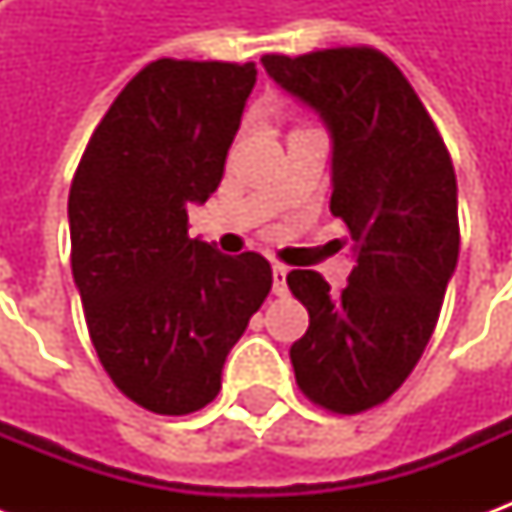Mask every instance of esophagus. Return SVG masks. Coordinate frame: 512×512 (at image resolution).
Returning <instances> with one entry per match:
<instances>
[{"label":"esophagus","instance_id":"34e87169","mask_svg":"<svg viewBox=\"0 0 512 512\" xmlns=\"http://www.w3.org/2000/svg\"><path fill=\"white\" fill-rule=\"evenodd\" d=\"M271 274H274V293H277V296H285V293H288V268L274 263Z\"/></svg>","mask_w":512,"mask_h":512}]
</instances>
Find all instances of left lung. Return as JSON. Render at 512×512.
<instances>
[{
  "instance_id": "obj_1",
  "label": "left lung",
  "mask_w": 512,
  "mask_h": 512,
  "mask_svg": "<svg viewBox=\"0 0 512 512\" xmlns=\"http://www.w3.org/2000/svg\"><path fill=\"white\" fill-rule=\"evenodd\" d=\"M274 82L310 106L332 139V208L354 241L348 285L290 271L310 312L290 345L296 384L312 403L359 414L414 370L458 266V183L428 109L376 49L266 54Z\"/></svg>"
}]
</instances>
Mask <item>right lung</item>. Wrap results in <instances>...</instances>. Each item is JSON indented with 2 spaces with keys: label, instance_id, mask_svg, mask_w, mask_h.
Instances as JSON below:
<instances>
[{
  "label": "right lung",
  "instance_id": "right-lung-1",
  "mask_svg": "<svg viewBox=\"0 0 512 512\" xmlns=\"http://www.w3.org/2000/svg\"><path fill=\"white\" fill-rule=\"evenodd\" d=\"M255 62L156 60L109 106L68 197L71 268L101 365L156 414H191L271 290L263 255L189 238L219 189Z\"/></svg>",
  "mask_w": 512,
  "mask_h": 512
}]
</instances>
